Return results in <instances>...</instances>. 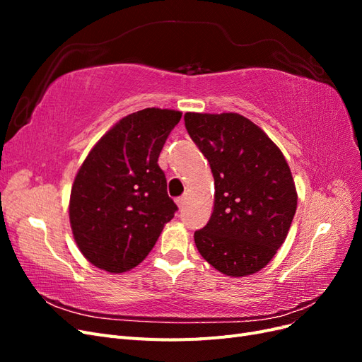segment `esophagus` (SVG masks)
<instances>
[{
	"label": "esophagus",
	"instance_id": "obj_1",
	"mask_svg": "<svg viewBox=\"0 0 362 362\" xmlns=\"http://www.w3.org/2000/svg\"><path fill=\"white\" fill-rule=\"evenodd\" d=\"M185 204H187V194H182V196H180V198H177V205L180 208H184Z\"/></svg>",
	"mask_w": 362,
	"mask_h": 362
}]
</instances>
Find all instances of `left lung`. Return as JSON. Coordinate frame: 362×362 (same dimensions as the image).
<instances>
[{"mask_svg":"<svg viewBox=\"0 0 362 362\" xmlns=\"http://www.w3.org/2000/svg\"><path fill=\"white\" fill-rule=\"evenodd\" d=\"M185 129L210 163L214 210L194 233L205 261L228 276L261 270L286 240L298 193L279 148L238 113H185Z\"/></svg>","mask_w":362,"mask_h":362,"instance_id":"8db88e82","label":"left lung"}]
</instances>
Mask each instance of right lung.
I'll use <instances>...</instances> for the list:
<instances>
[{"mask_svg":"<svg viewBox=\"0 0 362 362\" xmlns=\"http://www.w3.org/2000/svg\"><path fill=\"white\" fill-rule=\"evenodd\" d=\"M181 112L145 108L120 119L86 157L69 201L81 254L110 273L136 267L178 210L158 156Z\"/></svg>","mask_w":362,"mask_h":362,"instance_id":"add662e5","label":"right lung"}]
</instances>
